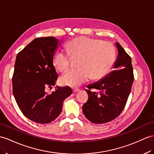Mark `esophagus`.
Returning <instances> with one entry per match:
<instances>
[{
  "label": "esophagus",
  "instance_id": "esophagus-1",
  "mask_svg": "<svg viewBox=\"0 0 154 154\" xmlns=\"http://www.w3.org/2000/svg\"><path fill=\"white\" fill-rule=\"evenodd\" d=\"M72 91L74 93H77L78 91H80V89H73Z\"/></svg>",
  "mask_w": 154,
  "mask_h": 154
}]
</instances>
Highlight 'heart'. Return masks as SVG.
<instances>
[{"label": "heart", "mask_w": 154, "mask_h": 154, "mask_svg": "<svg viewBox=\"0 0 154 154\" xmlns=\"http://www.w3.org/2000/svg\"><path fill=\"white\" fill-rule=\"evenodd\" d=\"M68 53L56 52L54 64L59 71L64 72L71 65V58L80 59L76 70L66 72L61 78L63 85L78 87L92 78L99 80L106 76L115 61L116 51L113 45L108 42L87 36H80L66 45Z\"/></svg>", "instance_id": "obj_1"}]
</instances>
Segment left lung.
<instances>
[{"mask_svg": "<svg viewBox=\"0 0 154 154\" xmlns=\"http://www.w3.org/2000/svg\"><path fill=\"white\" fill-rule=\"evenodd\" d=\"M116 46L118 56L114 66L115 70L85 90L88 100L82 110L93 123H105L117 118L124 109L131 93L134 81L131 58L119 43ZM91 89L99 90L100 93L92 92Z\"/></svg>", "mask_w": 154, "mask_h": 154, "instance_id": "obj_1", "label": "left lung"}]
</instances>
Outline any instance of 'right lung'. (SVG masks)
I'll use <instances>...</instances> for the list:
<instances>
[{
	"instance_id": "1",
	"label": "right lung",
	"mask_w": 154,
	"mask_h": 154,
	"mask_svg": "<svg viewBox=\"0 0 154 154\" xmlns=\"http://www.w3.org/2000/svg\"><path fill=\"white\" fill-rule=\"evenodd\" d=\"M59 40L54 36L34 39L16 56L12 76V91L23 115L31 121L44 124L57 118L64 100L72 89L57 86L51 94L47 88L54 85L58 75L53 64Z\"/></svg>"
}]
</instances>
